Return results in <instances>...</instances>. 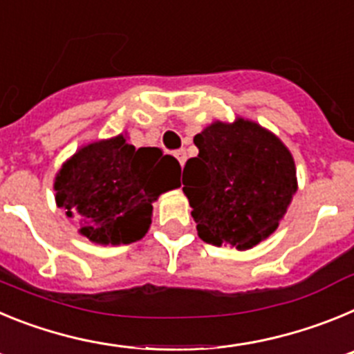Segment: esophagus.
I'll use <instances>...</instances> for the list:
<instances>
[{
    "mask_svg": "<svg viewBox=\"0 0 354 354\" xmlns=\"http://www.w3.org/2000/svg\"><path fill=\"white\" fill-rule=\"evenodd\" d=\"M174 156L177 158V161L180 162V167H184V162H186V150L180 149V150H175Z\"/></svg>",
    "mask_w": 354,
    "mask_h": 354,
    "instance_id": "obj_1",
    "label": "esophagus"
}]
</instances>
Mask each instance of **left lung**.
<instances>
[{
	"label": "left lung",
	"instance_id": "8db88e82",
	"mask_svg": "<svg viewBox=\"0 0 354 354\" xmlns=\"http://www.w3.org/2000/svg\"><path fill=\"white\" fill-rule=\"evenodd\" d=\"M193 142L198 156L184 167L183 192L200 239L236 250L259 245L277 230L296 193V168L287 147L243 118L216 122Z\"/></svg>",
	"mask_w": 354,
	"mask_h": 354
}]
</instances>
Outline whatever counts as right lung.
I'll return each mask as SVG.
<instances>
[{"mask_svg":"<svg viewBox=\"0 0 354 354\" xmlns=\"http://www.w3.org/2000/svg\"><path fill=\"white\" fill-rule=\"evenodd\" d=\"M180 165L158 147L124 136L95 142L72 156L56 175V204L99 245H129L149 230L152 202L180 186Z\"/></svg>","mask_w":354,"mask_h":354,"instance_id":"obj_1","label":"right lung"}]
</instances>
